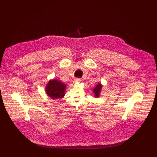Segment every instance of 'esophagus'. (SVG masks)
Listing matches in <instances>:
<instances>
[{
    "label": "esophagus",
    "mask_w": 157,
    "mask_h": 157,
    "mask_svg": "<svg viewBox=\"0 0 157 157\" xmlns=\"http://www.w3.org/2000/svg\"><path fill=\"white\" fill-rule=\"evenodd\" d=\"M74 82L75 83H79V82H81V79H79V78H76L74 79Z\"/></svg>",
    "instance_id": "esophagus-1"
}]
</instances>
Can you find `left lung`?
Returning a JSON list of instances; mask_svg holds the SVG:
<instances>
[{
	"mask_svg": "<svg viewBox=\"0 0 157 157\" xmlns=\"http://www.w3.org/2000/svg\"><path fill=\"white\" fill-rule=\"evenodd\" d=\"M102 85L101 83H98L97 85L94 88L93 91L95 95V97L99 98L100 96V92L102 89Z\"/></svg>",
	"mask_w": 157,
	"mask_h": 157,
	"instance_id": "obj_1",
	"label": "left lung"
}]
</instances>
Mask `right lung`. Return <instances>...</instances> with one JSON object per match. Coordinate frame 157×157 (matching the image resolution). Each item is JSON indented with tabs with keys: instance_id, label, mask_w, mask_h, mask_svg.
<instances>
[{
	"instance_id": "right-lung-1",
	"label": "right lung",
	"mask_w": 157,
	"mask_h": 157,
	"mask_svg": "<svg viewBox=\"0 0 157 157\" xmlns=\"http://www.w3.org/2000/svg\"><path fill=\"white\" fill-rule=\"evenodd\" d=\"M66 85L58 80H50L46 86V94L53 99H57L65 96Z\"/></svg>"
}]
</instances>
